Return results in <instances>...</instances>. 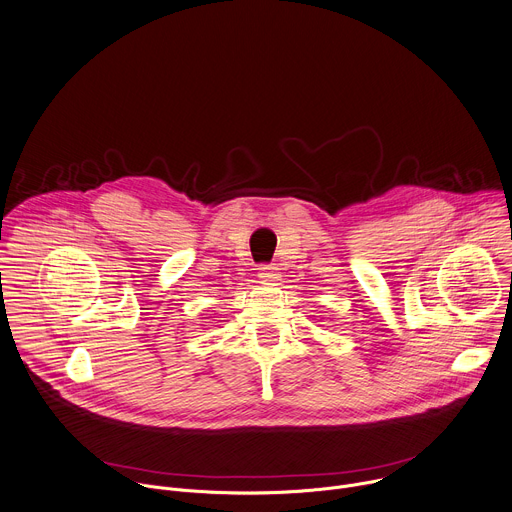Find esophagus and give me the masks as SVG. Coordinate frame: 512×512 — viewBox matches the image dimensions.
<instances>
[{
    "label": "esophagus",
    "mask_w": 512,
    "mask_h": 512,
    "mask_svg": "<svg viewBox=\"0 0 512 512\" xmlns=\"http://www.w3.org/2000/svg\"><path fill=\"white\" fill-rule=\"evenodd\" d=\"M258 276H260V280H272V278H276V274H274V266H270V264H262V266L258 268Z\"/></svg>",
    "instance_id": "esophagus-1"
}]
</instances>
